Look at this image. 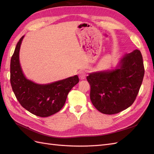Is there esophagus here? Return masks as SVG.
Returning a JSON list of instances; mask_svg holds the SVG:
<instances>
[{"label": "esophagus", "mask_w": 154, "mask_h": 154, "mask_svg": "<svg viewBox=\"0 0 154 154\" xmlns=\"http://www.w3.org/2000/svg\"><path fill=\"white\" fill-rule=\"evenodd\" d=\"M86 77V74L84 71H81L79 72V78L80 80H85Z\"/></svg>", "instance_id": "34e87169"}]
</instances>
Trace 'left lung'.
I'll list each match as a JSON object with an SVG mask.
<instances>
[{"label": "left lung", "mask_w": 154, "mask_h": 154, "mask_svg": "<svg viewBox=\"0 0 154 154\" xmlns=\"http://www.w3.org/2000/svg\"><path fill=\"white\" fill-rule=\"evenodd\" d=\"M144 68L141 51L126 54L111 71L90 73V97L96 109L105 114H118L136 100L142 84Z\"/></svg>", "instance_id": "1"}]
</instances>
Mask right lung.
Returning a JSON list of instances; mask_svg holds the SVG:
<instances>
[{
  "label": "right lung",
  "mask_w": 154,
  "mask_h": 154,
  "mask_svg": "<svg viewBox=\"0 0 154 154\" xmlns=\"http://www.w3.org/2000/svg\"><path fill=\"white\" fill-rule=\"evenodd\" d=\"M24 36L18 42L10 63V82L17 100L25 109L39 117H48L62 109L68 93L79 82L77 75L50 84L40 85L25 77L19 62Z\"/></svg>",
  "instance_id": "right-lung-1"
}]
</instances>
